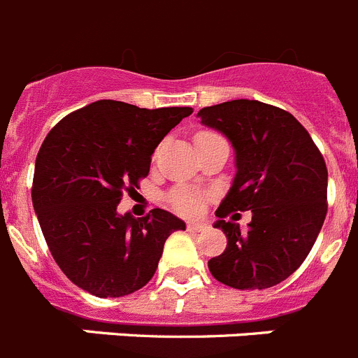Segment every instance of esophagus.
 Returning <instances> with one entry per match:
<instances>
[{
	"instance_id": "esophagus-1",
	"label": "esophagus",
	"mask_w": 358,
	"mask_h": 358,
	"mask_svg": "<svg viewBox=\"0 0 358 358\" xmlns=\"http://www.w3.org/2000/svg\"><path fill=\"white\" fill-rule=\"evenodd\" d=\"M205 229H207V227L203 225V223H187V231L189 232H201V231H205Z\"/></svg>"
}]
</instances>
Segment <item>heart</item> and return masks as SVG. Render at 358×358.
I'll return each instance as SVG.
<instances>
[{
	"label": "heart",
	"instance_id": "obj_1",
	"mask_svg": "<svg viewBox=\"0 0 358 358\" xmlns=\"http://www.w3.org/2000/svg\"><path fill=\"white\" fill-rule=\"evenodd\" d=\"M205 135V133H201ZM169 203L175 210H178L180 214H185V216H194V214L200 213L203 209L205 196L200 191L191 187H180L169 194Z\"/></svg>",
	"mask_w": 358,
	"mask_h": 358
}]
</instances>
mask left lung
Instances as JSON below:
<instances>
[{
    "label": "left lung",
    "mask_w": 358,
    "mask_h": 358,
    "mask_svg": "<svg viewBox=\"0 0 358 358\" xmlns=\"http://www.w3.org/2000/svg\"><path fill=\"white\" fill-rule=\"evenodd\" d=\"M198 117L236 151L234 182L214 223L227 248L209 259L210 273L238 290L273 287L303 265L321 232L328 210L324 158L294 115L265 102H222ZM232 210L253 213L248 229L222 220Z\"/></svg>",
    "instance_id": "8db88e82"
}]
</instances>
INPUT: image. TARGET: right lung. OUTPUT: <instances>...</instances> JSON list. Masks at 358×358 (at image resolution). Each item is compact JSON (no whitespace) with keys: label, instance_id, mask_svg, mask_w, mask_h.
I'll list each match as a JSON object with an SVG mask.
<instances>
[{"label":"right lung","instance_id":"add662e5","mask_svg":"<svg viewBox=\"0 0 358 358\" xmlns=\"http://www.w3.org/2000/svg\"><path fill=\"white\" fill-rule=\"evenodd\" d=\"M192 108L145 110L97 101L66 115L36 158L32 203L59 268L97 297L141 290L157 272L164 243L185 223L164 209L117 213L124 191L138 189L151 155Z\"/></svg>","mask_w":358,"mask_h":358}]
</instances>
